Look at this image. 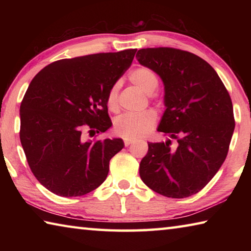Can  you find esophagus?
Segmentation results:
<instances>
[{
  "mask_svg": "<svg viewBox=\"0 0 251 251\" xmlns=\"http://www.w3.org/2000/svg\"><path fill=\"white\" fill-rule=\"evenodd\" d=\"M124 144L125 146H129L130 144H133V141H130V139H124Z\"/></svg>",
  "mask_w": 251,
  "mask_h": 251,
  "instance_id": "34e87169",
  "label": "esophagus"
}]
</instances>
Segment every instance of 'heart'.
Masks as SVG:
<instances>
[{
  "instance_id": "obj_1",
  "label": "heart",
  "mask_w": 251,
  "mask_h": 251,
  "mask_svg": "<svg viewBox=\"0 0 251 251\" xmlns=\"http://www.w3.org/2000/svg\"><path fill=\"white\" fill-rule=\"evenodd\" d=\"M129 80L146 94H151L158 87L159 78L154 70L147 66H139L130 72ZM106 104L112 112L118 110V84L109 88L106 96ZM157 114L154 110H146L141 114H124L116 118L114 131L126 139H139L154 128Z\"/></svg>"
}]
</instances>
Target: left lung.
Returning <instances> with one entry per match:
<instances>
[{
  "mask_svg": "<svg viewBox=\"0 0 251 251\" xmlns=\"http://www.w3.org/2000/svg\"><path fill=\"white\" fill-rule=\"evenodd\" d=\"M165 85L158 131L177 142L148 143L139 165L142 180L171 198L189 197L205 187L226 159L235 129L232 101L216 71L201 57L174 48L136 54Z\"/></svg>",
  "mask_w": 251,
  "mask_h": 251,
  "instance_id": "left-lung-1",
  "label": "left lung"
}]
</instances>
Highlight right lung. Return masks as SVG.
<instances>
[{
  "label": "right lung",
  "instance_id": "obj_1",
  "mask_svg": "<svg viewBox=\"0 0 251 251\" xmlns=\"http://www.w3.org/2000/svg\"><path fill=\"white\" fill-rule=\"evenodd\" d=\"M135 49L58 59L35 75L21 103L20 139L33 175L62 197L103 184L122 139L84 141L82 131L112 126L106 96L130 66Z\"/></svg>",
  "mask_w": 251,
  "mask_h": 251
}]
</instances>
